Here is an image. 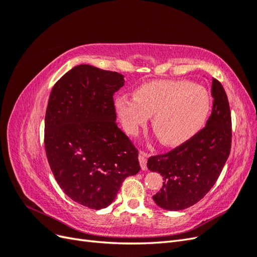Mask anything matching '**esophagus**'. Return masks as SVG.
<instances>
[{"instance_id": "esophagus-1", "label": "esophagus", "mask_w": 257, "mask_h": 257, "mask_svg": "<svg viewBox=\"0 0 257 257\" xmlns=\"http://www.w3.org/2000/svg\"><path fill=\"white\" fill-rule=\"evenodd\" d=\"M139 163H141V166H142V169L143 170H146L147 169V159H148V153L141 150L139 151Z\"/></svg>"}]
</instances>
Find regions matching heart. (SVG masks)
<instances>
[{
  "mask_svg": "<svg viewBox=\"0 0 257 257\" xmlns=\"http://www.w3.org/2000/svg\"><path fill=\"white\" fill-rule=\"evenodd\" d=\"M116 113L127 133L135 134L153 114L160 142L177 146L195 135L209 111L207 91L189 81L161 80L139 87L134 98L116 99Z\"/></svg>",
  "mask_w": 257,
  "mask_h": 257,
  "instance_id": "heart-1",
  "label": "heart"
}]
</instances>
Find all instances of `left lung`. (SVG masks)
<instances>
[{
	"label": "left lung",
	"instance_id": "obj_1",
	"mask_svg": "<svg viewBox=\"0 0 257 257\" xmlns=\"http://www.w3.org/2000/svg\"><path fill=\"white\" fill-rule=\"evenodd\" d=\"M212 112L189 141L164 154L152 155L147 166L163 176V186L153 196L159 207L179 211L204 198L226 163L231 147V114L221 82L212 80Z\"/></svg>",
	"mask_w": 257,
	"mask_h": 257
}]
</instances>
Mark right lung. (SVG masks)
<instances>
[{
  "label": "right lung",
  "instance_id": "obj_1",
  "mask_svg": "<svg viewBox=\"0 0 257 257\" xmlns=\"http://www.w3.org/2000/svg\"><path fill=\"white\" fill-rule=\"evenodd\" d=\"M123 75L80 64L53 85L45 116V150L60 188L99 210L141 166L138 150L115 123L113 94Z\"/></svg>",
  "mask_w": 257,
  "mask_h": 257
}]
</instances>
